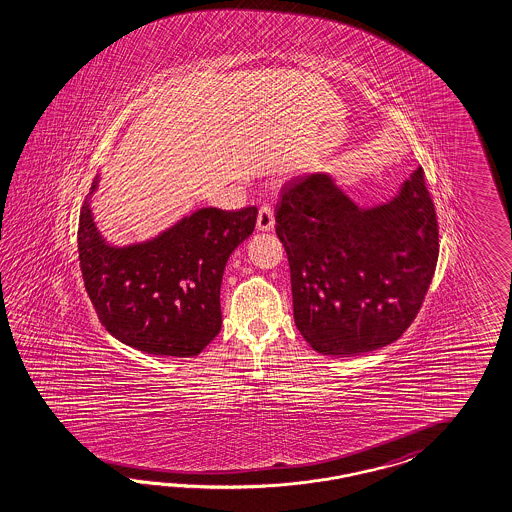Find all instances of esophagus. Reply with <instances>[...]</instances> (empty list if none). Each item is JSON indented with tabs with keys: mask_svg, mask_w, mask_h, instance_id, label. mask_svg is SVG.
Listing matches in <instances>:
<instances>
[{
	"mask_svg": "<svg viewBox=\"0 0 512 512\" xmlns=\"http://www.w3.org/2000/svg\"><path fill=\"white\" fill-rule=\"evenodd\" d=\"M276 225V218H274V208L268 203H264L263 207L259 208V218H257V227L259 231H272Z\"/></svg>",
	"mask_w": 512,
	"mask_h": 512,
	"instance_id": "esophagus-1",
	"label": "esophagus"
}]
</instances>
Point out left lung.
<instances>
[{"mask_svg": "<svg viewBox=\"0 0 512 512\" xmlns=\"http://www.w3.org/2000/svg\"><path fill=\"white\" fill-rule=\"evenodd\" d=\"M276 221L291 266L294 322L313 350L358 356L410 328L440 251L423 167L391 203L369 210L326 175L294 179L281 192Z\"/></svg>", "mask_w": 512, "mask_h": 512, "instance_id": "left-lung-1", "label": "left lung"}]
</instances>
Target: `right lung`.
Listing matches in <instances>:
<instances>
[{"mask_svg":"<svg viewBox=\"0 0 512 512\" xmlns=\"http://www.w3.org/2000/svg\"><path fill=\"white\" fill-rule=\"evenodd\" d=\"M255 223L257 207L201 208L152 242L110 248L85 201L78 223L80 270L100 324L147 354L197 356L220 333L223 270Z\"/></svg>","mask_w":512,"mask_h":512,"instance_id":"add662e5","label":"right lung"}]
</instances>
